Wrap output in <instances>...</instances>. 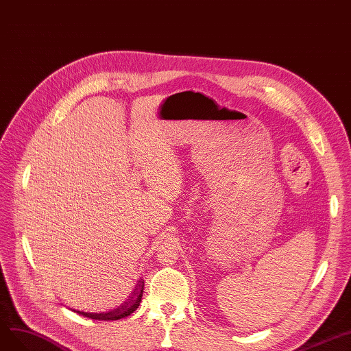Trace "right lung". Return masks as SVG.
I'll return each instance as SVG.
<instances>
[{
  "label": "right lung",
  "mask_w": 351,
  "mask_h": 351,
  "mask_svg": "<svg viewBox=\"0 0 351 351\" xmlns=\"http://www.w3.org/2000/svg\"><path fill=\"white\" fill-rule=\"evenodd\" d=\"M143 290H144V282H143V280H138V285L136 286L134 291L131 293V295L125 300V302L119 308H115V310L108 311V313H99V314H97V313H84V311H77V313L86 315V317H90V319L104 320V322L124 319V317L130 315L131 313H134L138 308L141 297H143Z\"/></svg>",
  "instance_id": "1"
}]
</instances>
